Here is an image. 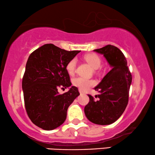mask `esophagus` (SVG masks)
Masks as SVG:
<instances>
[{"instance_id":"34e87169","label":"esophagus","mask_w":155,"mask_h":155,"mask_svg":"<svg viewBox=\"0 0 155 155\" xmlns=\"http://www.w3.org/2000/svg\"><path fill=\"white\" fill-rule=\"evenodd\" d=\"M79 92H80V94H82V93H84V92H83V91H82V90H79Z\"/></svg>"}]
</instances>
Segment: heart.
<instances>
[{
	"mask_svg": "<svg viewBox=\"0 0 155 155\" xmlns=\"http://www.w3.org/2000/svg\"><path fill=\"white\" fill-rule=\"evenodd\" d=\"M85 60L95 69H97L101 65V58L100 56L95 53H89L85 55ZM76 65V60L75 58L70 60L66 65V70L70 75H73L75 73ZM73 85L79 88L80 90L85 91L90 89L95 84V81L92 79H87V78L78 77L73 79Z\"/></svg>",
	"mask_w": 155,
	"mask_h": 155,
	"instance_id": "heart-1",
	"label": "heart"
}]
</instances>
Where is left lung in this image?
<instances>
[{
	"label": "left lung",
	"mask_w": 155,
	"mask_h": 155,
	"mask_svg": "<svg viewBox=\"0 0 155 155\" xmlns=\"http://www.w3.org/2000/svg\"><path fill=\"white\" fill-rule=\"evenodd\" d=\"M94 51L103 55L112 69L95 87L99 92L97 100L88 95L90 101L84 111L92 123L107 125L119 119L127 105L132 75L119 48L107 45Z\"/></svg>",
	"instance_id": "1"
}]
</instances>
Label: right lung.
I'll list each match as a JSON object with an SVG mask.
<instances>
[{
	"mask_svg": "<svg viewBox=\"0 0 155 155\" xmlns=\"http://www.w3.org/2000/svg\"><path fill=\"white\" fill-rule=\"evenodd\" d=\"M79 53L45 44L28 59L22 82L25 107L32 122L43 130H52L61 125L68 107L80 95L75 86L62 95L57 92L58 87L71 86L66 65Z\"/></svg>",
	"mask_w": 155,
	"mask_h": 155,
	"instance_id": "right-lung-1",
	"label": "right lung"
}]
</instances>
